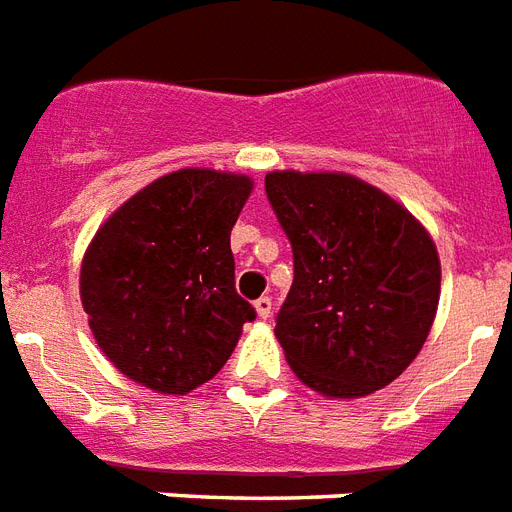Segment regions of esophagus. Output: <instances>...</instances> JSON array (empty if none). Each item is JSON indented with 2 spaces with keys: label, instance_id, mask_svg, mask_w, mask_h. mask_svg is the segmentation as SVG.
Wrapping results in <instances>:
<instances>
[{
  "label": "esophagus",
  "instance_id": "esophagus-1",
  "mask_svg": "<svg viewBox=\"0 0 512 512\" xmlns=\"http://www.w3.org/2000/svg\"><path fill=\"white\" fill-rule=\"evenodd\" d=\"M255 311L260 319H268V316H271V297H260V300H255Z\"/></svg>",
  "mask_w": 512,
  "mask_h": 512
}]
</instances>
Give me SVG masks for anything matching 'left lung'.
<instances>
[{
  "label": "left lung",
  "instance_id": "obj_1",
  "mask_svg": "<svg viewBox=\"0 0 512 512\" xmlns=\"http://www.w3.org/2000/svg\"><path fill=\"white\" fill-rule=\"evenodd\" d=\"M265 193L295 255L273 332L297 380L327 398L390 385L438 311L441 260L428 228L348 172H268Z\"/></svg>",
  "mask_w": 512,
  "mask_h": 512
}]
</instances>
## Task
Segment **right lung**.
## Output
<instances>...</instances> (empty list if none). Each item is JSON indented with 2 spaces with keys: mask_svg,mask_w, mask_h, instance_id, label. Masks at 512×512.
<instances>
[{
  "mask_svg": "<svg viewBox=\"0 0 512 512\" xmlns=\"http://www.w3.org/2000/svg\"><path fill=\"white\" fill-rule=\"evenodd\" d=\"M255 180L185 167L106 217L82 257L92 337L143 388L185 396L231 358L255 308L233 287L231 228Z\"/></svg>",
  "mask_w": 512,
  "mask_h": 512,
  "instance_id": "obj_1",
  "label": "right lung"
}]
</instances>
